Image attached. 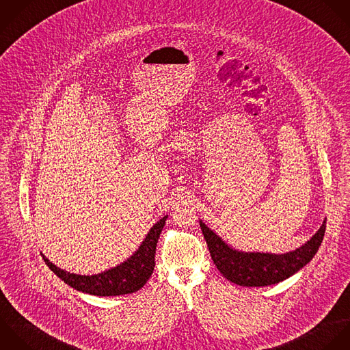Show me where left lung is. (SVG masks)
<instances>
[{"label":"left lung","mask_w":350,"mask_h":350,"mask_svg":"<svg viewBox=\"0 0 350 350\" xmlns=\"http://www.w3.org/2000/svg\"><path fill=\"white\" fill-rule=\"evenodd\" d=\"M211 259L221 274L240 286H269L278 284L308 265L318 252L326 230V219L319 230L301 247L286 254L243 252L232 248L206 224L199 221Z\"/></svg>","instance_id":"left-lung-1"}]
</instances>
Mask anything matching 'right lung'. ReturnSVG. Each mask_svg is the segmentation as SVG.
Returning a JSON list of instances; mask_svg holds the SVG:
<instances>
[{
    "mask_svg": "<svg viewBox=\"0 0 350 350\" xmlns=\"http://www.w3.org/2000/svg\"><path fill=\"white\" fill-rule=\"evenodd\" d=\"M167 215L161 218L146 234L140 247L125 262L94 275H79L68 273L53 265L43 254L42 258L49 269L73 289L92 296H122L142 289L151 277L155 267V250L159 234Z\"/></svg>",
    "mask_w": 350,
    "mask_h": 350,
    "instance_id": "right-lung-1",
    "label": "right lung"
}]
</instances>
